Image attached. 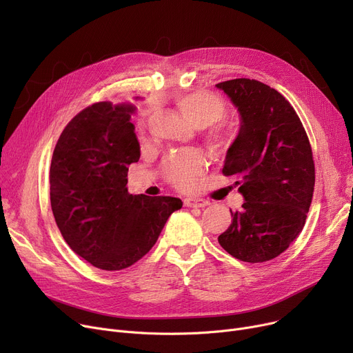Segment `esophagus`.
<instances>
[{"label":"esophagus","instance_id":"esophagus-1","mask_svg":"<svg viewBox=\"0 0 353 353\" xmlns=\"http://www.w3.org/2000/svg\"><path fill=\"white\" fill-rule=\"evenodd\" d=\"M209 205V201L205 199H199V197H188L184 200V206L186 208H205Z\"/></svg>","mask_w":353,"mask_h":353}]
</instances>
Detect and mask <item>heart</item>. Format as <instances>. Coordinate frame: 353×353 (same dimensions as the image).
<instances>
[{"mask_svg":"<svg viewBox=\"0 0 353 353\" xmlns=\"http://www.w3.org/2000/svg\"><path fill=\"white\" fill-rule=\"evenodd\" d=\"M180 113L196 127H208L226 116V104L213 92L196 90L174 97ZM205 159L196 150H184L167 157L163 164L165 179L176 188L189 189L203 172Z\"/></svg>","mask_w":353,"mask_h":353,"instance_id":"1","label":"heart"}]
</instances>
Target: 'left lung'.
Returning a JSON list of instances; mask_svg holds the SVG:
<instances>
[{
	"label": "left lung",
	"instance_id": "1",
	"mask_svg": "<svg viewBox=\"0 0 353 353\" xmlns=\"http://www.w3.org/2000/svg\"><path fill=\"white\" fill-rule=\"evenodd\" d=\"M237 108L240 127L223 174L234 176L245 203L232 212L219 243L239 261L261 263L298 237L312 203L314 164L305 128L279 91L249 79L216 84Z\"/></svg>",
	"mask_w": 353,
	"mask_h": 353
}]
</instances>
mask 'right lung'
Segmentation results:
<instances>
[{
  "instance_id": "right-lung-1",
  "label": "right lung",
  "mask_w": 353,
  "mask_h": 353,
  "mask_svg": "<svg viewBox=\"0 0 353 353\" xmlns=\"http://www.w3.org/2000/svg\"><path fill=\"white\" fill-rule=\"evenodd\" d=\"M139 100V99H137ZM132 103L100 101L74 117L55 144L51 209L64 240L84 261L121 270L150 250L177 197L130 194L128 165L140 159Z\"/></svg>"
}]
</instances>
